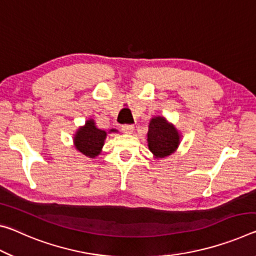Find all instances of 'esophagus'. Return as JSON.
<instances>
[{
    "mask_svg": "<svg viewBox=\"0 0 256 256\" xmlns=\"http://www.w3.org/2000/svg\"><path fill=\"white\" fill-rule=\"evenodd\" d=\"M133 130H134V126L132 124H124L122 125V131L124 133H132Z\"/></svg>",
    "mask_w": 256,
    "mask_h": 256,
    "instance_id": "34e87169",
    "label": "esophagus"
}]
</instances>
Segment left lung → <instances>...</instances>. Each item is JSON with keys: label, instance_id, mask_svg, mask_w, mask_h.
I'll list each match as a JSON object with an SVG mask.
<instances>
[{"label": "left lung", "instance_id": "8db88e82", "mask_svg": "<svg viewBox=\"0 0 256 256\" xmlns=\"http://www.w3.org/2000/svg\"><path fill=\"white\" fill-rule=\"evenodd\" d=\"M179 133L173 125L168 124L164 117H155L149 124L148 147L156 157H166L176 149L179 144Z\"/></svg>", "mask_w": 256, "mask_h": 256}]
</instances>
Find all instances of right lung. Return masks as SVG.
I'll list each match as a JSON object with an SVG mask.
<instances>
[{
	"label": "right lung",
	"mask_w": 256,
	"mask_h": 256,
	"mask_svg": "<svg viewBox=\"0 0 256 256\" xmlns=\"http://www.w3.org/2000/svg\"><path fill=\"white\" fill-rule=\"evenodd\" d=\"M115 131L116 130H110V132ZM106 136V132L96 128L93 120H88L85 123V126L80 128L76 133L74 139L76 149L84 154L85 156L96 157L101 152Z\"/></svg>",
	"instance_id": "1"
}]
</instances>
